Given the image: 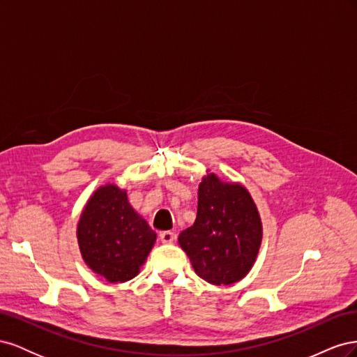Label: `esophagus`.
Returning a JSON list of instances; mask_svg holds the SVG:
<instances>
[{
    "instance_id": "34e87169",
    "label": "esophagus",
    "mask_w": 357,
    "mask_h": 357,
    "mask_svg": "<svg viewBox=\"0 0 357 357\" xmlns=\"http://www.w3.org/2000/svg\"><path fill=\"white\" fill-rule=\"evenodd\" d=\"M176 240V234L171 232V231H165L160 234V241L165 243V244H171L172 241Z\"/></svg>"
}]
</instances>
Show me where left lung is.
Listing matches in <instances>:
<instances>
[{"label":"left lung","instance_id":"obj_1","mask_svg":"<svg viewBox=\"0 0 357 357\" xmlns=\"http://www.w3.org/2000/svg\"><path fill=\"white\" fill-rule=\"evenodd\" d=\"M262 236V219L250 192L207 169L198 189L197 220L178 235L195 273L215 286L240 282L252 271Z\"/></svg>","mask_w":357,"mask_h":357}]
</instances>
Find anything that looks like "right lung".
Here are the masks:
<instances>
[{
  "label": "right lung",
  "instance_id": "right-lung-1",
  "mask_svg": "<svg viewBox=\"0 0 357 357\" xmlns=\"http://www.w3.org/2000/svg\"><path fill=\"white\" fill-rule=\"evenodd\" d=\"M77 243L84 264L110 283L138 275L156 243V232L114 183L100 186L82 210Z\"/></svg>",
  "mask_w": 357,
  "mask_h": 357
}]
</instances>
